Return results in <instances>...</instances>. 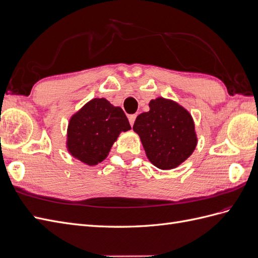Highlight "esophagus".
<instances>
[{
    "instance_id": "1",
    "label": "esophagus",
    "mask_w": 258,
    "mask_h": 258,
    "mask_svg": "<svg viewBox=\"0 0 258 258\" xmlns=\"http://www.w3.org/2000/svg\"><path fill=\"white\" fill-rule=\"evenodd\" d=\"M128 118H129V122H130L131 126H134V123H135L136 118H137V115H136V114H134V115H129Z\"/></svg>"
}]
</instances>
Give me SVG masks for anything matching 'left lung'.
Segmentation results:
<instances>
[{
  "instance_id": "1",
  "label": "left lung",
  "mask_w": 258,
  "mask_h": 258,
  "mask_svg": "<svg viewBox=\"0 0 258 258\" xmlns=\"http://www.w3.org/2000/svg\"><path fill=\"white\" fill-rule=\"evenodd\" d=\"M150 111L140 114L134 131L141 140L146 157L161 170L174 169L194 153L197 135L190 113L170 99L150 101Z\"/></svg>"
}]
</instances>
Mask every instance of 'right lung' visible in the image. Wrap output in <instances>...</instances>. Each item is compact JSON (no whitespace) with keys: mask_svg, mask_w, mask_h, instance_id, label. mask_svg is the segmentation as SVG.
I'll list each match as a JSON object with an SVG mask.
<instances>
[{"mask_svg":"<svg viewBox=\"0 0 258 258\" xmlns=\"http://www.w3.org/2000/svg\"><path fill=\"white\" fill-rule=\"evenodd\" d=\"M121 107L104 98H95L71 116L67 130V150L85 165L103 161L121 132L130 130Z\"/></svg>","mask_w":258,"mask_h":258,"instance_id":"1","label":"right lung"}]
</instances>
